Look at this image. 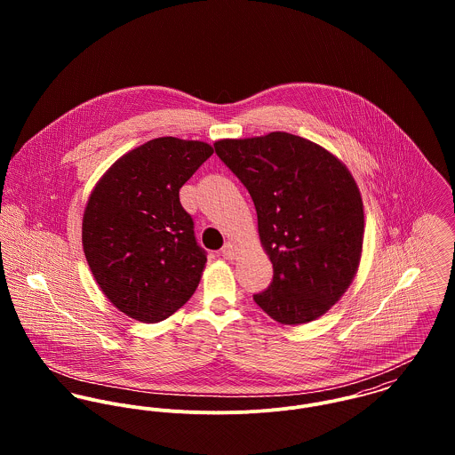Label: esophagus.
<instances>
[{
    "instance_id": "esophagus-1",
    "label": "esophagus",
    "mask_w": 455,
    "mask_h": 455,
    "mask_svg": "<svg viewBox=\"0 0 455 455\" xmlns=\"http://www.w3.org/2000/svg\"><path fill=\"white\" fill-rule=\"evenodd\" d=\"M220 254L226 258V259H235L236 258V247L233 243H226L220 251Z\"/></svg>"
}]
</instances>
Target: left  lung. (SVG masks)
I'll return each mask as SVG.
<instances>
[{
  "label": "left lung",
  "mask_w": 455,
  "mask_h": 455,
  "mask_svg": "<svg viewBox=\"0 0 455 455\" xmlns=\"http://www.w3.org/2000/svg\"><path fill=\"white\" fill-rule=\"evenodd\" d=\"M213 147L252 197L273 264V280L254 301L280 324L324 315L363 251L364 212L352 175L317 143L282 131Z\"/></svg>",
  "instance_id": "8db88e82"
}]
</instances>
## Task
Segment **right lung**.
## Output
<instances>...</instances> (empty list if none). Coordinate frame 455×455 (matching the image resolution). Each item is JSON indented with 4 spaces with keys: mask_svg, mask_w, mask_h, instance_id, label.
<instances>
[{
    "mask_svg": "<svg viewBox=\"0 0 455 455\" xmlns=\"http://www.w3.org/2000/svg\"><path fill=\"white\" fill-rule=\"evenodd\" d=\"M213 154L203 141L156 138L123 156L84 212L82 243L105 296L140 323H159L195 294L206 262L180 188Z\"/></svg>",
    "mask_w": 455,
    "mask_h": 455,
    "instance_id": "1",
    "label": "right lung"
}]
</instances>
